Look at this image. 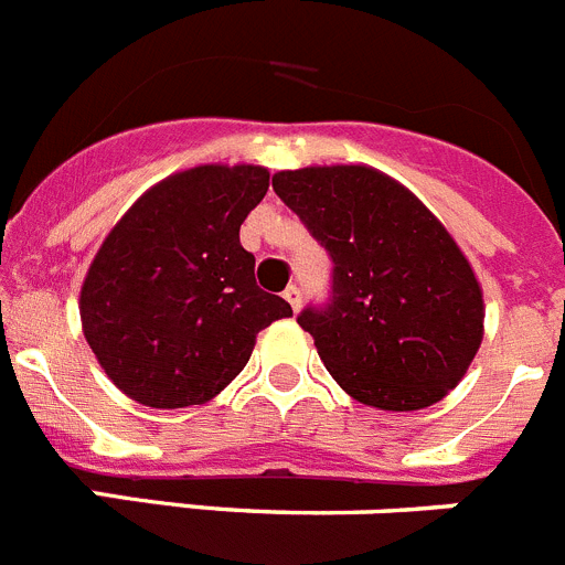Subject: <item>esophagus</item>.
Masks as SVG:
<instances>
[{"label": "esophagus", "mask_w": 565, "mask_h": 565, "mask_svg": "<svg viewBox=\"0 0 565 565\" xmlns=\"http://www.w3.org/2000/svg\"><path fill=\"white\" fill-rule=\"evenodd\" d=\"M284 298H287V301H289V307H292L295 312H298V309H301V301H303V292H301V287H295V284H289V287L284 289Z\"/></svg>", "instance_id": "34e87169"}]
</instances>
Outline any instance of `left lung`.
Here are the masks:
<instances>
[{"label": "left lung", "instance_id": "8db88e82", "mask_svg": "<svg viewBox=\"0 0 565 565\" xmlns=\"http://www.w3.org/2000/svg\"><path fill=\"white\" fill-rule=\"evenodd\" d=\"M273 191L332 258L329 298L298 323L340 388L383 411L439 403L484 329L479 281L450 233L365 166L281 171Z\"/></svg>", "mask_w": 565, "mask_h": 565}]
</instances>
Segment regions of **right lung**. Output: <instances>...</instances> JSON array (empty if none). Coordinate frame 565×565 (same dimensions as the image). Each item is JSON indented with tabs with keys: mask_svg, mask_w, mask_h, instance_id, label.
<instances>
[{
	"mask_svg": "<svg viewBox=\"0 0 565 565\" xmlns=\"http://www.w3.org/2000/svg\"><path fill=\"white\" fill-rule=\"evenodd\" d=\"M262 166H200L162 180L106 236L81 289L89 349L124 394L185 408L220 394L256 334L292 307L256 284L238 227L264 200Z\"/></svg>",
	"mask_w": 565,
	"mask_h": 565,
	"instance_id": "add662e5",
	"label": "right lung"
}]
</instances>
